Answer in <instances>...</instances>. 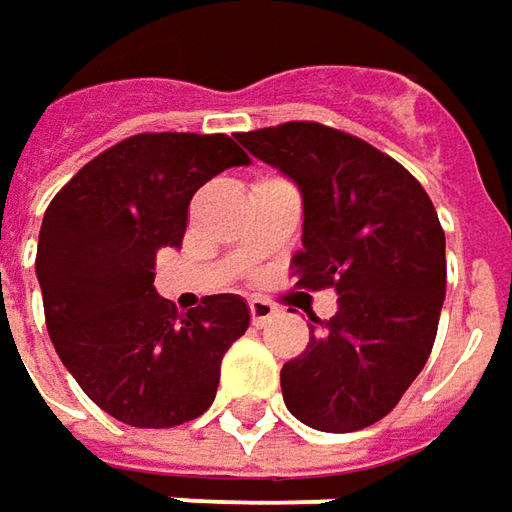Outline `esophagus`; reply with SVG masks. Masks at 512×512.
<instances>
[{
  "label": "esophagus",
  "instance_id": "34e87169",
  "mask_svg": "<svg viewBox=\"0 0 512 512\" xmlns=\"http://www.w3.org/2000/svg\"><path fill=\"white\" fill-rule=\"evenodd\" d=\"M248 307H250V318H253V324H256V327H264L270 318H276V307H273L270 301H264V298H250Z\"/></svg>",
  "mask_w": 512,
  "mask_h": 512
}]
</instances>
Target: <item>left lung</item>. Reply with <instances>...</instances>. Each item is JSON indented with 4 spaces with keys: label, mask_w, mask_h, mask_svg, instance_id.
Masks as SVG:
<instances>
[{
    "label": "left lung",
    "mask_w": 512,
    "mask_h": 512,
    "mask_svg": "<svg viewBox=\"0 0 512 512\" xmlns=\"http://www.w3.org/2000/svg\"><path fill=\"white\" fill-rule=\"evenodd\" d=\"M236 140L301 191L298 284L338 290V312L315 321L307 349L281 369L284 406L318 431H360L400 403L437 338V211L397 160L338 129L293 120Z\"/></svg>",
    "instance_id": "1"
}]
</instances>
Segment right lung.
I'll return each mask as SVG.
<instances>
[{
	"label": "right lung",
	"instance_id": "1",
	"mask_svg": "<svg viewBox=\"0 0 512 512\" xmlns=\"http://www.w3.org/2000/svg\"><path fill=\"white\" fill-rule=\"evenodd\" d=\"M233 166L250 157L228 135L126 137L44 214L36 276L50 341L89 400L120 423L171 428L200 417L225 352L248 329L242 296H208L180 315L154 290L157 250L183 245L191 197Z\"/></svg>",
	"mask_w": 512,
	"mask_h": 512
}]
</instances>
